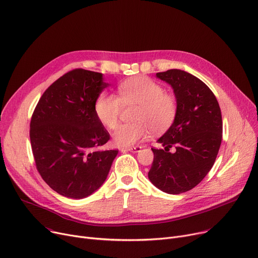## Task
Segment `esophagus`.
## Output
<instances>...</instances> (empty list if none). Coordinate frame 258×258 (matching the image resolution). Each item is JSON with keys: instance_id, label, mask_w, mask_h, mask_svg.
<instances>
[{"instance_id": "obj_1", "label": "esophagus", "mask_w": 258, "mask_h": 258, "mask_svg": "<svg viewBox=\"0 0 258 258\" xmlns=\"http://www.w3.org/2000/svg\"><path fill=\"white\" fill-rule=\"evenodd\" d=\"M141 150H142L141 146H133V147H127V148H122V149H120V151H122V152L130 151V152H133V153H138V152H140Z\"/></svg>"}]
</instances>
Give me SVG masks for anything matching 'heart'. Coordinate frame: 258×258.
Segmentation results:
<instances>
[{"label":"heart","instance_id":"1","mask_svg":"<svg viewBox=\"0 0 258 258\" xmlns=\"http://www.w3.org/2000/svg\"><path fill=\"white\" fill-rule=\"evenodd\" d=\"M124 105L139 104L135 123L120 125L113 134L118 146H132L145 139L151 130L162 133L175 122L178 103L173 95L166 94L163 86L145 76L124 81L118 86V96L102 94L96 100L95 112L100 122L108 129H115Z\"/></svg>","mask_w":258,"mask_h":258}]
</instances>
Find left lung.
<instances>
[{
  "label": "left lung",
  "instance_id": "obj_1",
  "mask_svg": "<svg viewBox=\"0 0 258 258\" xmlns=\"http://www.w3.org/2000/svg\"><path fill=\"white\" fill-rule=\"evenodd\" d=\"M156 76L173 87L178 113L157 141L164 149L152 148L148 177L162 191L177 195L198 185L213 168L222 143V113L214 93L194 75L174 69ZM172 146L175 153L169 152Z\"/></svg>",
  "mask_w": 258,
  "mask_h": 258
}]
</instances>
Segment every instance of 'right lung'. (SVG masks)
<instances>
[{
  "label": "right lung",
  "instance_id": "right-lung-1",
  "mask_svg": "<svg viewBox=\"0 0 258 258\" xmlns=\"http://www.w3.org/2000/svg\"><path fill=\"white\" fill-rule=\"evenodd\" d=\"M109 84L101 73L76 69L42 94L30 123L36 169L52 189L72 199L96 191L107 178L117 150L101 147L110 139L95 112Z\"/></svg>",
  "mask_w": 258,
  "mask_h": 258
}]
</instances>
